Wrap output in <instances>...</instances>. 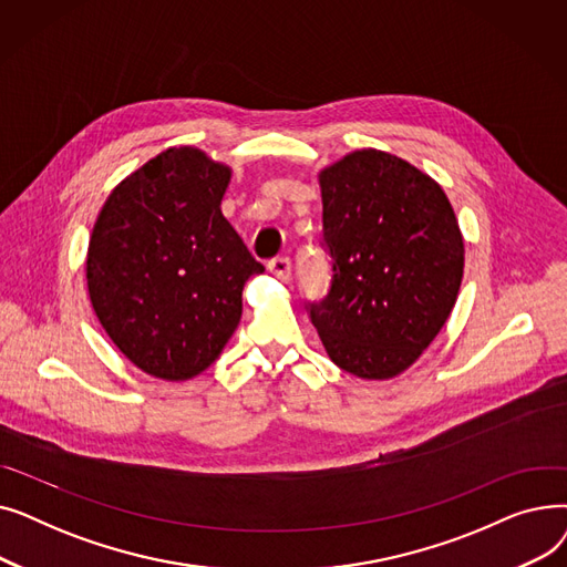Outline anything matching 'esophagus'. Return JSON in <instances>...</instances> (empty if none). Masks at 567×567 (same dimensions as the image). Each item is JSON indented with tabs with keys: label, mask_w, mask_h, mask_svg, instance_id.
<instances>
[{
	"label": "esophagus",
	"mask_w": 567,
	"mask_h": 567,
	"mask_svg": "<svg viewBox=\"0 0 567 567\" xmlns=\"http://www.w3.org/2000/svg\"><path fill=\"white\" fill-rule=\"evenodd\" d=\"M268 271H271L278 280L287 282L291 278V261H289V257H276V259L268 261Z\"/></svg>",
	"instance_id": "1"
}]
</instances>
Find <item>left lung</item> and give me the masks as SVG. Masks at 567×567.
Segmentation results:
<instances>
[{"label":"left lung","instance_id":"left-lung-1","mask_svg":"<svg viewBox=\"0 0 567 567\" xmlns=\"http://www.w3.org/2000/svg\"><path fill=\"white\" fill-rule=\"evenodd\" d=\"M319 188L333 280L310 319L338 368L393 379L455 308L464 238L453 204L430 174L379 148L323 167Z\"/></svg>","mask_w":567,"mask_h":567}]
</instances>
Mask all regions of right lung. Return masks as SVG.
Returning <instances> with one entry per match:
<instances>
[{"label": "right lung", "instance_id": "right-lung-1", "mask_svg": "<svg viewBox=\"0 0 567 567\" xmlns=\"http://www.w3.org/2000/svg\"><path fill=\"white\" fill-rule=\"evenodd\" d=\"M231 167L169 146L114 186L86 250L89 301L126 359L163 381L212 365L264 266L220 212Z\"/></svg>", "mask_w": 567, "mask_h": 567}]
</instances>
